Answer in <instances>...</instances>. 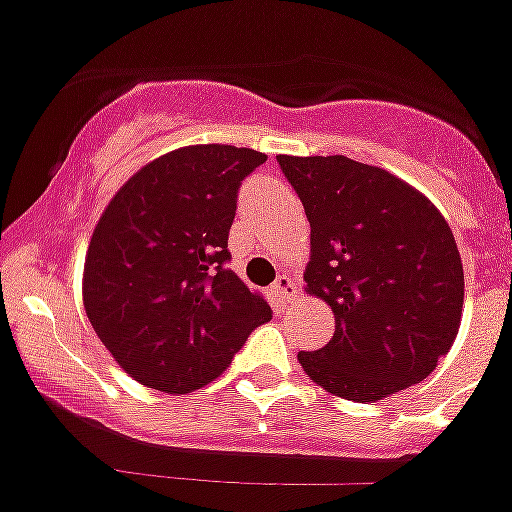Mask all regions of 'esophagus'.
<instances>
[{
    "label": "esophagus",
    "instance_id": "esophagus-1",
    "mask_svg": "<svg viewBox=\"0 0 512 512\" xmlns=\"http://www.w3.org/2000/svg\"><path fill=\"white\" fill-rule=\"evenodd\" d=\"M295 292H297L295 282H292V279H289L287 274H282V277H279L277 282L271 284V297H274V300H277V302L292 300V297H295Z\"/></svg>",
    "mask_w": 512,
    "mask_h": 512
}]
</instances>
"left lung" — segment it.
<instances>
[{
  "mask_svg": "<svg viewBox=\"0 0 512 512\" xmlns=\"http://www.w3.org/2000/svg\"><path fill=\"white\" fill-rule=\"evenodd\" d=\"M310 220L305 292L336 330L300 351L330 395L377 402L423 382L449 354L464 310V266L446 217L423 192L346 156H277Z\"/></svg>",
  "mask_w": 512,
  "mask_h": 512,
  "instance_id": "1",
  "label": "left lung"
}]
</instances>
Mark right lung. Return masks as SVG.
Segmentation results:
<instances>
[{"instance_id":"add662e5","label":"right lung","mask_w":512,"mask_h":512,"mask_svg":"<svg viewBox=\"0 0 512 512\" xmlns=\"http://www.w3.org/2000/svg\"><path fill=\"white\" fill-rule=\"evenodd\" d=\"M266 161L253 148L200 143L148 161L99 215L81 300L122 372L184 395L215 382L271 318L225 266L238 187Z\"/></svg>"}]
</instances>
